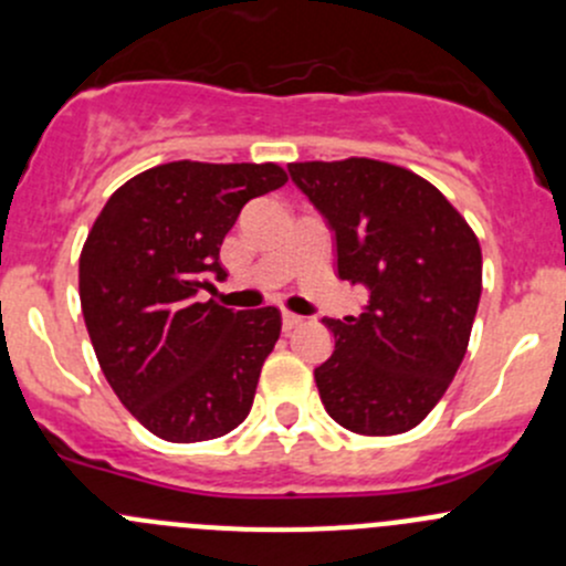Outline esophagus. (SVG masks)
<instances>
[{
	"label": "esophagus",
	"mask_w": 566,
	"mask_h": 566,
	"mask_svg": "<svg viewBox=\"0 0 566 566\" xmlns=\"http://www.w3.org/2000/svg\"><path fill=\"white\" fill-rule=\"evenodd\" d=\"M301 319H304V317L293 315V312H282V328L287 331V334H290V331H293V328H298Z\"/></svg>",
	"instance_id": "obj_1"
}]
</instances>
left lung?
I'll return each mask as SVG.
<instances>
[{
    "label": "left lung",
    "mask_w": 566,
    "mask_h": 566,
    "mask_svg": "<svg viewBox=\"0 0 566 566\" xmlns=\"http://www.w3.org/2000/svg\"><path fill=\"white\" fill-rule=\"evenodd\" d=\"M336 238L339 279L369 290L358 317H325L334 353L315 369L336 424L358 436L408 432L465 358L482 295V249L424 177L375 158L290 164Z\"/></svg>",
    "instance_id": "1"
}]
</instances>
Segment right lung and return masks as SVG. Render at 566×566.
<instances>
[{
  "instance_id": "right-lung-1",
  "label": "right lung",
  "mask_w": 566,
  "mask_h": 566,
  "mask_svg": "<svg viewBox=\"0 0 566 566\" xmlns=\"http://www.w3.org/2000/svg\"><path fill=\"white\" fill-rule=\"evenodd\" d=\"M284 182L279 164H161L119 186L84 241L78 298L95 356L164 441H210L249 416L282 315L199 293L224 279L219 249L243 205Z\"/></svg>"
}]
</instances>
